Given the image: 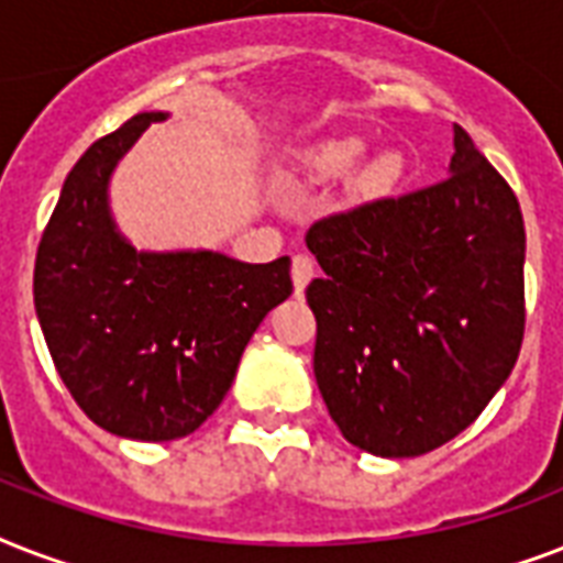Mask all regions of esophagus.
Listing matches in <instances>:
<instances>
[{"label":"esophagus","mask_w":563,"mask_h":563,"mask_svg":"<svg viewBox=\"0 0 563 563\" xmlns=\"http://www.w3.org/2000/svg\"><path fill=\"white\" fill-rule=\"evenodd\" d=\"M316 277V260L307 254H298L291 260V283H295V291L303 295V289L309 286V280Z\"/></svg>","instance_id":"esophagus-1"}]
</instances>
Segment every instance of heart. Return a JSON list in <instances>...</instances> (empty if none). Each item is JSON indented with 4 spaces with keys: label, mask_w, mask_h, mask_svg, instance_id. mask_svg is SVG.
Here are the masks:
<instances>
[{
    "label": "heart",
    "mask_w": 563,
    "mask_h": 563,
    "mask_svg": "<svg viewBox=\"0 0 563 563\" xmlns=\"http://www.w3.org/2000/svg\"><path fill=\"white\" fill-rule=\"evenodd\" d=\"M368 140L362 136L344 134L330 136L321 143L309 145L298 154L295 161V178L307 180V184H327V180L347 178L368 154ZM402 161L397 154H379L371 161L360 175V189L365 195H385L388 189L400 180Z\"/></svg>",
    "instance_id": "heart-1"
}]
</instances>
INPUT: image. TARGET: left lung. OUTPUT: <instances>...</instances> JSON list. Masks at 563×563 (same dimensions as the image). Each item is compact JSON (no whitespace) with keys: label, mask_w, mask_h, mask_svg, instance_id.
Segmentation results:
<instances>
[{"label":"left lung","mask_w":563,"mask_h":563,"mask_svg":"<svg viewBox=\"0 0 563 563\" xmlns=\"http://www.w3.org/2000/svg\"><path fill=\"white\" fill-rule=\"evenodd\" d=\"M453 148L450 178L307 233L324 268L307 286L318 391L342 435L383 459L453 441L523 344V212L459 125Z\"/></svg>","instance_id":"1"}]
</instances>
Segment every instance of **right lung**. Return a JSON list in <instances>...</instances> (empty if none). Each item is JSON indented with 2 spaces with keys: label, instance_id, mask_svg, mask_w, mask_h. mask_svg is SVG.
I'll use <instances>...</instances> for the list:
<instances>
[{
  "label": "right lung",
  "instance_id": "obj_1",
  "mask_svg": "<svg viewBox=\"0 0 563 563\" xmlns=\"http://www.w3.org/2000/svg\"><path fill=\"white\" fill-rule=\"evenodd\" d=\"M136 113L66 175L34 263V309L57 374L113 435L172 441L224 400L251 335L291 295L289 256L136 251L108 207L117 163L152 122Z\"/></svg>",
  "mask_w": 563,
  "mask_h": 563
}]
</instances>
